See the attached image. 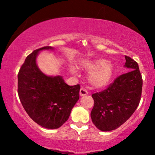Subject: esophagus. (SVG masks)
I'll return each instance as SVG.
<instances>
[{
	"label": "esophagus",
	"mask_w": 155,
	"mask_h": 155,
	"mask_svg": "<svg viewBox=\"0 0 155 155\" xmlns=\"http://www.w3.org/2000/svg\"><path fill=\"white\" fill-rule=\"evenodd\" d=\"M88 93L87 92V90H84L83 88H81L80 90V97H83V96H85V95L87 94Z\"/></svg>",
	"instance_id": "obj_1"
}]
</instances>
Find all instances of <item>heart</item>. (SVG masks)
Listing matches in <instances>:
<instances>
[{"instance_id":"obj_1","label":"heart","mask_w":155,"mask_h":155,"mask_svg":"<svg viewBox=\"0 0 155 155\" xmlns=\"http://www.w3.org/2000/svg\"><path fill=\"white\" fill-rule=\"evenodd\" d=\"M80 68L91 71L89 81L95 87H104L109 83L114 73V65L104 59H84L80 61Z\"/></svg>"}]
</instances>
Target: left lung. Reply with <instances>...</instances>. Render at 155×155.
Instances as JSON below:
<instances>
[{"instance_id":"1","label":"left lung","mask_w":155,"mask_h":155,"mask_svg":"<svg viewBox=\"0 0 155 155\" xmlns=\"http://www.w3.org/2000/svg\"><path fill=\"white\" fill-rule=\"evenodd\" d=\"M129 72L118 76L106 90L92 95L94 107L91 111L93 124L101 131L118 128L132 116L141 98L143 79L138 64L125 56Z\"/></svg>"}]
</instances>
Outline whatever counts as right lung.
I'll list each match as a JSON object with an SVG mask.
<instances>
[{"instance_id": "right-lung-1", "label": "right lung", "mask_w": 155, "mask_h": 155, "mask_svg": "<svg viewBox=\"0 0 155 155\" xmlns=\"http://www.w3.org/2000/svg\"><path fill=\"white\" fill-rule=\"evenodd\" d=\"M38 48L27 56L18 75L19 98L29 117L48 129L58 128L68 119L71 110L79 99L80 86H69L60 75L47 76L38 68Z\"/></svg>"}]
</instances>
